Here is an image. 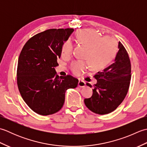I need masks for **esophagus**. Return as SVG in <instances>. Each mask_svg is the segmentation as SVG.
<instances>
[{
	"instance_id": "obj_1",
	"label": "esophagus",
	"mask_w": 147,
	"mask_h": 147,
	"mask_svg": "<svg viewBox=\"0 0 147 147\" xmlns=\"http://www.w3.org/2000/svg\"><path fill=\"white\" fill-rule=\"evenodd\" d=\"M86 86V83L85 82H83L82 80H79L78 82V86L80 87V88H83Z\"/></svg>"
}]
</instances>
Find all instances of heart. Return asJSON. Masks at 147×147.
<instances>
[{
    "label": "heart",
    "instance_id": "1",
    "mask_svg": "<svg viewBox=\"0 0 147 147\" xmlns=\"http://www.w3.org/2000/svg\"><path fill=\"white\" fill-rule=\"evenodd\" d=\"M78 41L88 47L85 57L93 68H100L107 64L114 58L117 50V43L111 37L102 38L100 34L92 29L80 30L77 33ZM73 45L70 40L65 41L62 47V55L68 57L73 52ZM88 67L86 61L76 60L70 64V69L75 75H80Z\"/></svg>",
    "mask_w": 147,
    "mask_h": 147
}]
</instances>
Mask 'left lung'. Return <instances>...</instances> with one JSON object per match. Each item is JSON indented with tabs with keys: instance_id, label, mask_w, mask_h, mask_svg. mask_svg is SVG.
Returning a JSON list of instances; mask_svg holds the SVG:
<instances>
[{
	"instance_id": "1",
	"label": "left lung",
	"mask_w": 147,
	"mask_h": 147,
	"mask_svg": "<svg viewBox=\"0 0 147 147\" xmlns=\"http://www.w3.org/2000/svg\"><path fill=\"white\" fill-rule=\"evenodd\" d=\"M114 63L95 74L97 82L93 86V95L84 100L86 107L95 114L104 115L114 111L128 92L131 77L129 57L120 42ZM86 85L92 87L88 83Z\"/></svg>"
}]
</instances>
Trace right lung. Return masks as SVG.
I'll return each instance as SVG.
<instances>
[{"mask_svg": "<svg viewBox=\"0 0 147 147\" xmlns=\"http://www.w3.org/2000/svg\"><path fill=\"white\" fill-rule=\"evenodd\" d=\"M73 28L49 29L30 38L19 56L17 83L22 98L29 107L42 115L55 114L64 105L65 93L75 88L78 80L71 75L59 77V65L64 42Z\"/></svg>", "mask_w": 147, "mask_h": 147, "instance_id": "add662e5", "label": "right lung"}]
</instances>
